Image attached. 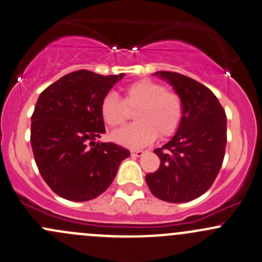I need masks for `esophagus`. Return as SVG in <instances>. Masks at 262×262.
I'll return each instance as SVG.
<instances>
[{
  "label": "esophagus",
  "instance_id": "34e87169",
  "mask_svg": "<svg viewBox=\"0 0 262 262\" xmlns=\"http://www.w3.org/2000/svg\"><path fill=\"white\" fill-rule=\"evenodd\" d=\"M130 153L132 156H134V157H141V156H143V150L141 149H132Z\"/></svg>",
  "mask_w": 262,
  "mask_h": 262
}]
</instances>
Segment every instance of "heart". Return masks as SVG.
Masks as SVG:
<instances>
[{"label":"heart","mask_w":262,"mask_h":262,"mask_svg":"<svg viewBox=\"0 0 262 262\" xmlns=\"http://www.w3.org/2000/svg\"><path fill=\"white\" fill-rule=\"evenodd\" d=\"M134 113L137 123L116 132L114 139L123 146L138 148L157 138L172 137L184 118V102L178 92L167 90L162 83L148 78L134 81L124 87V101L107 92L100 104L102 119L110 128H120L129 118L128 109Z\"/></svg>","instance_id":"b5f03b06"}]
</instances>
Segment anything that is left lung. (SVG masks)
<instances>
[{
	"label": "left lung",
	"instance_id": "obj_1",
	"mask_svg": "<svg viewBox=\"0 0 262 262\" xmlns=\"http://www.w3.org/2000/svg\"><path fill=\"white\" fill-rule=\"evenodd\" d=\"M167 80L184 102L180 128L155 153L160 167L146 181L156 198L186 203L204 194L222 167L227 143V116L215 95L200 82L176 72H156Z\"/></svg>",
	"mask_w": 262,
	"mask_h": 262
}]
</instances>
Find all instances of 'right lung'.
<instances>
[{
  "label": "right lung",
  "instance_id": "right-lung-1",
  "mask_svg": "<svg viewBox=\"0 0 262 262\" xmlns=\"http://www.w3.org/2000/svg\"><path fill=\"white\" fill-rule=\"evenodd\" d=\"M123 76L75 71L47 87L36 101L30 133L34 158L44 181L64 199L97 198L130 156L112 142H95L105 133L102 97Z\"/></svg>",
  "mask_w": 262,
  "mask_h": 262
}]
</instances>
